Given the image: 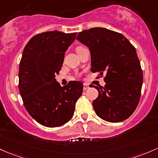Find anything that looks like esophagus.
<instances>
[{"mask_svg": "<svg viewBox=\"0 0 158 158\" xmlns=\"http://www.w3.org/2000/svg\"><path fill=\"white\" fill-rule=\"evenodd\" d=\"M88 88H89V85L85 83V84H84V87H83V90H84V91H86V90L88 89Z\"/></svg>", "mask_w": 158, "mask_h": 158, "instance_id": "obj_1", "label": "esophagus"}]
</instances>
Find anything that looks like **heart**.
<instances>
[{
	"instance_id": "obj_1",
	"label": "heart",
	"mask_w": 158,
	"mask_h": 158,
	"mask_svg": "<svg viewBox=\"0 0 158 158\" xmlns=\"http://www.w3.org/2000/svg\"><path fill=\"white\" fill-rule=\"evenodd\" d=\"M82 48V47H81V46H79V47H77V48H76V52H77V50H79V48Z\"/></svg>"
}]
</instances>
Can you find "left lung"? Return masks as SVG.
I'll use <instances>...</instances> for the list:
<instances>
[{"label": "left lung", "mask_w": 158, "mask_h": 158, "mask_svg": "<svg viewBox=\"0 0 158 158\" xmlns=\"http://www.w3.org/2000/svg\"><path fill=\"white\" fill-rule=\"evenodd\" d=\"M76 40L89 48L91 72L106 73L104 87L94 86L95 113L109 122L126 120L137 106L143 82L136 48L120 33L103 27L79 32Z\"/></svg>", "instance_id": "obj_1"}]
</instances>
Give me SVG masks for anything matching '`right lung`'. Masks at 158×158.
<instances>
[{
	"label": "right lung",
	"mask_w": 158,
	"mask_h": 158,
	"mask_svg": "<svg viewBox=\"0 0 158 158\" xmlns=\"http://www.w3.org/2000/svg\"><path fill=\"white\" fill-rule=\"evenodd\" d=\"M76 34L58 31L41 33L31 38L24 48L19 89L26 110L45 127H59L70 121L82 94V82L71 81L61 87L55 79Z\"/></svg>",
	"instance_id": "add662e5"
}]
</instances>
